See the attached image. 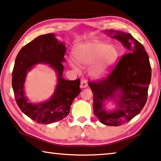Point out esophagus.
Segmentation results:
<instances>
[{
	"instance_id": "34e87169",
	"label": "esophagus",
	"mask_w": 161,
	"mask_h": 161,
	"mask_svg": "<svg viewBox=\"0 0 161 161\" xmlns=\"http://www.w3.org/2000/svg\"><path fill=\"white\" fill-rule=\"evenodd\" d=\"M87 85H88L87 81H86V80H82L81 81V83H80V87H81V88L84 89V88L87 87Z\"/></svg>"
}]
</instances>
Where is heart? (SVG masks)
Segmentation results:
<instances>
[{
	"instance_id": "obj_1",
	"label": "heart",
	"mask_w": 161,
	"mask_h": 161,
	"mask_svg": "<svg viewBox=\"0 0 161 161\" xmlns=\"http://www.w3.org/2000/svg\"><path fill=\"white\" fill-rule=\"evenodd\" d=\"M74 57L80 65L92 64L90 74L94 78L105 76L118 57V50L114 45H106L101 42H90L79 45L74 51ZM70 65L76 69L73 61Z\"/></svg>"
}]
</instances>
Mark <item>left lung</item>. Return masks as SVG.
<instances>
[{
  "label": "left lung",
  "instance_id": "8db88e82",
  "mask_svg": "<svg viewBox=\"0 0 161 161\" xmlns=\"http://www.w3.org/2000/svg\"><path fill=\"white\" fill-rule=\"evenodd\" d=\"M120 42L129 53L122 56L108 77L89 83L93 93L94 114L105 125L119 126L129 122L144 108L151 80L149 57L145 48L130 34L114 30L104 31ZM109 100L116 109L109 111Z\"/></svg>",
  "mask_w": 161,
  "mask_h": 161
}]
</instances>
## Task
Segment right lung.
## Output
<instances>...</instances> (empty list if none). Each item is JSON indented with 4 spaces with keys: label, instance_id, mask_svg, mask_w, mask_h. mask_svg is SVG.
Wrapping results in <instances>:
<instances>
[{
    "label": "right lung",
    "instance_id": "1",
    "mask_svg": "<svg viewBox=\"0 0 161 161\" xmlns=\"http://www.w3.org/2000/svg\"><path fill=\"white\" fill-rule=\"evenodd\" d=\"M66 47L54 34L42 35L25 45L18 53L12 72V86L19 108L38 123L48 125L62 120L70 112L74 99L80 93V80H65L62 76ZM38 63L48 64L58 75L55 92L47 101L29 103L25 95L24 83L27 73Z\"/></svg>",
    "mask_w": 161,
    "mask_h": 161
}]
</instances>
